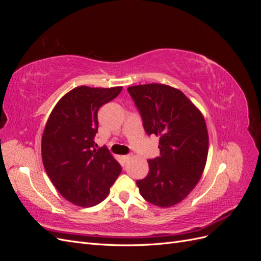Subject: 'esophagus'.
<instances>
[{"instance_id": "obj_1", "label": "esophagus", "mask_w": 261, "mask_h": 261, "mask_svg": "<svg viewBox=\"0 0 261 261\" xmlns=\"http://www.w3.org/2000/svg\"><path fill=\"white\" fill-rule=\"evenodd\" d=\"M124 161H128L130 159V155H123Z\"/></svg>"}]
</instances>
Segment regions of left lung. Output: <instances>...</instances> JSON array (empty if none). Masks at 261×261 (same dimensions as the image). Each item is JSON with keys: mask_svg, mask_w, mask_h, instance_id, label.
<instances>
[{"mask_svg": "<svg viewBox=\"0 0 261 261\" xmlns=\"http://www.w3.org/2000/svg\"><path fill=\"white\" fill-rule=\"evenodd\" d=\"M148 135L159 136L160 156L148 161V175L137 180L144 198L161 208L189 195L206 167L209 136L202 113L180 90L163 84L127 88Z\"/></svg>", "mask_w": 261, "mask_h": 261, "instance_id": "1", "label": "left lung"}]
</instances>
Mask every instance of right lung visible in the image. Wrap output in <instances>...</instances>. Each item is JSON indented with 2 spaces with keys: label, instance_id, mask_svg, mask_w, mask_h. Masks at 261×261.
<instances>
[{
  "label": "right lung",
  "instance_id": "obj_1",
  "mask_svg": "<svg viewBox=\"0 0 261 261\" xmlns=\"http://www.w3.org/2000/svg\"><path fill=\"white\" fill-rule=\"evenodd\" d=\"M123 87H76L52 110L43 130L41 154L46 174L76 206L92 207L107 198L122 168L106 147L97 149L99 109Z\"/></svg>",
  "mask_w": 261,
  "mask_h": 261
}]
</instances>
